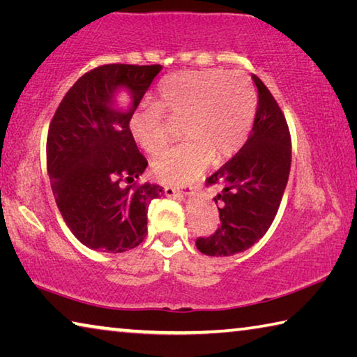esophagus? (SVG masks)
Here are the masks:
<instances>
[{
	"label": "esophagus",
	"instance_id": "1",
	"mask_svg": "<svg viewBox=\"0 0 357 357\" xmlns=\"http://www.w3.org/2000/svg\"><path fill=\"white\" fill-rule=\"evenodd\" d=\"M192 193H193V187H192V185H184V187H172V185H167V187H165V195H167V197H174V195L190 197Z\"/></svg>",
	"mask_w": 357,
	"mask_h": 357
}]
</instances>
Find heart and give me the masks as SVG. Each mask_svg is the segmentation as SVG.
Segmentation results:
<instances>
[{"label":"heart","mask_w":357,"mask_h":357,"mask_svg":"<svg viewBox=\"0 0 357 357\" xmlns=\"http://www.w3.org/2000/svg\"><path fill=\"white\" fill-rule=\"evenodd\" d=\"M159 98L168 116L184 123L181 137L187 140L153 160V172L162 183H189L200 176L211 160L222 162L236 154L249 135L255 93L241 72H179L164 82ZM130 130L149 154L159 153L170 138L164 116L154 107L138 108Z\"/></svg>","instance_id":"obj_1"}]
</instances>
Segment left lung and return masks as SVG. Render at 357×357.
I'll use <instances>...</instances> for the list:
<instances>
[{
  "instance_id": "left-lung-1",
  "label": "left lung",
  "mask_w": 357,
  "mask_h": 357,
  "mask_svg": "<svg viewBox=\"0 0 357 357\" xmlns=\"http://www.w3.org/2000/svg\"><path fill=\"white\" fill-rule=\"evenodd\" d=\"M258 105L252 132L239 153L206 179L219 187L220 227L197 239L209 257H231L252 247L268 231L279 211L291 167V138L280 107L257 75Z\"/></svg>"
}]
</instances>
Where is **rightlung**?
I'll list each match as a JSON object with an SVG mask.
<instances>
[{"label":"right lung","mask_w":357,"mask_h":357,"mask_svg":"<svg viewBox=\"0 0 357 357\" xmlns=\"http://www.w3.org/2000/svg\"><path fill=\"white\" fill-rule=\"evenodd\" d=\"M160 64H105L78 78L56 108L47 137V172L59 213L83 245L121 253L143 243L148 206L164 187L134 182L148 162L129 123ZM128 92L130 104L116 100Z\"/></svg>","instance_id":"right-lung-1"}]
</instances>
